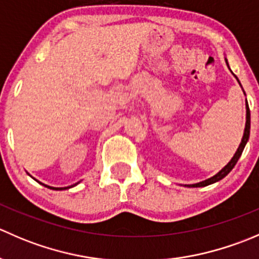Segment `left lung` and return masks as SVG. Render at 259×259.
<instances>
[{"instance_id":"1","label":"left lung","mask_w":259,"mask_h":259,"mask_svg":"<svg viewBox=\"0 0 259 259\" xmlns=\"http://www.w3.org/2000/svg\"><path fill=\"white\" fill-rule=\"evenodd\" d=\"M227 65H228V62H227ZM237 79V76H236ZM238 80V79H237ZM239 82V80H238ZM247 101V100H245ZM245 109H247V116H245V127H244V134H243V138H242V142L241 144H239L238 149H237L236 154L233 155V158L231 159V161H229L228 164H227L226 166H224L223 169H222L221 171H218V173L215 174V176H213L211 178L207 179V180H203V182L200 183H197V184H190V185H185V187H193V188H198V187H207V185L209 184H213V183L215 182H219L221 179H223L224 177L228 176L229 171L232 170V169L234 168V165L237 164V161H238V159L241 158L242 153H243V149H244L245 144H247L248 139H249V130H250V111H249V106H248V103H245Z\"/></svg>"}]
</instances>
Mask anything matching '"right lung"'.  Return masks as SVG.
<instances>
[{"label": "right lung", "instance_id": "obj_1", "mask_svg": "<svg viewBox=\"0 0 259 259\" xmlns=\"http://www.w3.org/2000/svg\"><path fill=\"white\" fill-rule=\"evenodd\" d=\"M40 183V182H38ZM41 184H42V183H41ZM77 184V183H76ZM76 184H74V185H76ZM42 185H45V184H42ZM74 185H71V187H74ZM45 187H48V188H50V189H54V190H64V189H69V188H71V187H66V188H55V187H49V185H45Z\"/></svg>", "mask_w": 259, "mask_h": 259}]
</instances>
